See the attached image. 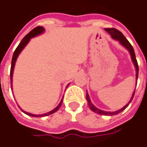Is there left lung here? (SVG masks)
Masks as SVG:
<instances>
[{
    "instance_id": "obj_1",
    "label": "left lung",
    "mask_w": 147,
    "mask_h": 147,
    "mask_svg": "<svg viewBox=\"0 0 147 147\" xmlns=\"http://www.w3.org/2000/svg\"><path fill=\"white\" fill-rule=\"evenodd\" d=\"M105 30H106V32L110 34L113 39L116 40V41H118L120 44L122 45L123 47H125V48L129 51V54H130V56H131V60H132V62L134 63V67H135V70H136V84H137L138 76V65L137 60H136V57H135L134 50L132 45H130V43L128 41V40L126 39V37H124V35H123L120 31H118V29H114V28H111V29H110V28H106V29H105ZM134 92H135V90L134 91V93L132 94V96H131V98H130V100L129 101V102L127 103L126 106H124V107H122V109H120V110H116V111H113V112H110V111H104V110H100V109H98V108H97V107H96L93 103L91 102L90 98V96H89V94H88L87 91H86V100H87V102H88V106H89V107H90V109L92 111L95 112L96 114H101V115H109V116H112V115H115V114H118V113L122 112V110H125L126 107L129 106V104L131 102L132 99L134 98Z\"/></svg>"
}]
</instances>
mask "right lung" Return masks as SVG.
I'll list each match as a JSON object with an SVG mask.
<instances>
[{
	"label": "right lung",
	"instance_id": "add662e5",
	"mask_svg": "<svg viewBox=\"0 0 147 147\" xmlns=\"http://www.w3.org/2000/svg\"><path fill=\"white\" fill-rule=\"evenodd\" d=\"M45 32V29L42 27V26H38V27H36L35 29H33L32 31H30L26 36H25L21 41L20 42V44L18 45V46L17 47V49H15V51L13 53V58H12V63H11V70H10V80H11V89L13 90V70H14V67H15V64H16V61H17V59H18V56H19V54L21 53V52L24 49L25 46L27 45V44L29 43V41H30V39L31 38H33L34 37H37L38 35H41V33H43ZM69 86V84L67 85V86ZM66 86V87H67ZM62 101H63V99H61V101L59 103V105L57 106L55 109H53L51 111H49L48 113H45V114H31V113H28V112H26L25 110H23L21 109V107H20V109L21 110V111L23 112V113H25V114H27V115H29V116H31V117H35V118H39V117H45V116H48V115H50V114H53V113H55L56 111L59 110V108L61 106V103H62Z\"/></svg>",
	"mask_w": 147,
	"mask_h": 147
}]
</instances>
